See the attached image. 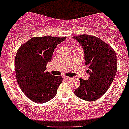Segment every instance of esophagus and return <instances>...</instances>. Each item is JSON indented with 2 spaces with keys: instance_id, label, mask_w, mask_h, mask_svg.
I'll use <instances>...</instances> for the list:
<instances>
[{
  "instance_id": "1",
  "label": "esophagus",
  "mask_w": 129,
  "mask_h": 129,
  "mask_svg": "<svg viewBox=\"0 0 129 129\" xmlns=\"http://www.w3.org/2000/svg\"><path fill=\"white\" fill-rule=\"evenodd\" d=\"M62 78H63L64 79H66V80H68V79H70V77H68V76H62Z\"/></svg>"
}]
</instances>
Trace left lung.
Segmentation results:
<instances>
[{"label": "left lung", "mask_w": 129, "mask_h": 129, "mask_svg": "<svg viewBox=\"0 0 129 129\" xmlns=\"http://www.w3.org/2000/svg\"><path fill=\"white\" fill-rule=\"evenodd\" d=\"M74 38L83 46L90 74L88 80L79 79L80 86L74 94L82 100L95 101L107 92L116 76V54L109 44L95 36L83 34Z\"/></svg>", "instance_id": "left-lung-1"}]
</instances>
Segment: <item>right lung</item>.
<instances>
[{"label":"right lung","instance_id":"right-lung-1","mask_svg":"<svg viewBox=\"0 0 129 129\" xmlns=\"http://www.w3.org/2000/svg\"><path fill=\"white\" fill-rule=\"evenodd\" d=\"M66 38L34 37L18 49L15 59L16 78L24 94L35 103H45L56 95L62 77L46 72V67L55 48Z\"/></svg>","mask_w":129,"mask_h":129}]
</instances>
